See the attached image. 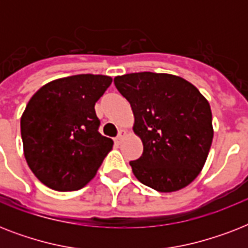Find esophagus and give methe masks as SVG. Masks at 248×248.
I'll list each match as a JSON object with an SVG mask.
<instances>
[{
  "label": "esophagus",
  "instance_id": "1",
  "mask_svg": "<svg viewBox=\"0 0 248 248\" xmlns=\"http://www.w3.org/2000/svg\"><path fill=\"white\" fill-rule=\"evenodd\" d=\"M126 135H127V131H126V130H121V131L118 132V136L116 138L117 143H121V141L124 139V136Z\"/></svg>",
  "mask_w": 248,
  "mask_h": 248
}]
</instances>
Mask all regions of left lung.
<instances>
[{
    "instance_id": "obj_1",
    "label": "left lung",
    "mask_w": 248,
    "mask_h": 248,
    "mask_svg": "<svg viewBox=\"0 0 248 248\" xmlns=\"http://www.w3.org/2000/svg\"><path fill=\"white\" fill-rule=\"evenodd\" d=\"M117 90L131 105L134 132L143 155L130 166L136 179L157 192L185 188L203 169L211 148V108L186 79L167 73L117 76Z\"/></svg>"
}]
</instances>
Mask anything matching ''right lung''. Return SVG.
<instances>
[{
  "label": "right lung",
  "instance_id": "right-lung-1",
  "mask_svg": "<svg viewBox=\"0 0 248 248\" xmlns=\"http://www.w3.org/2000/svg\"><path fill=\"white\" fill-rule=\"evenodd\" d=\"M112 83L109 76L77 75L37 91L20 120L24 157L38 180L59 192L78 190L112 151L99 132L95 103Z\"/></svg>",
  "mask_w": 248,
  "mask_h": 248
}]
</instances>
